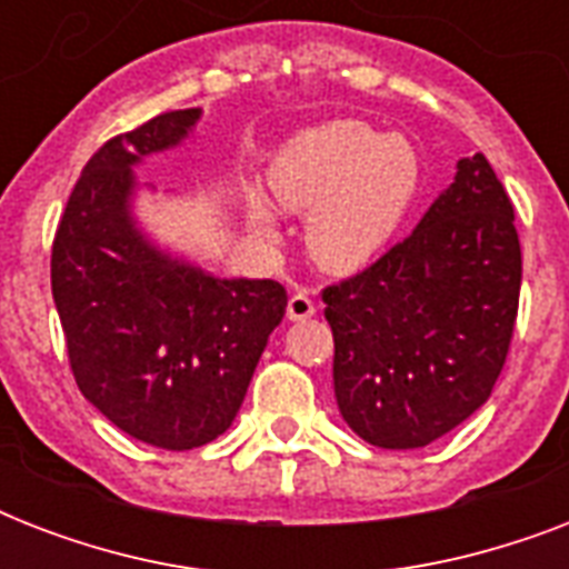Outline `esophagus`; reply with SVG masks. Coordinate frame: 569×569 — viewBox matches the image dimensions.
Returning a JSON list of instances; mask_svg holds the SVG:
<instances>
[{"label":"esophagus","instance_id":"obj_1","mask_svg":"<svg viewBox=\"0 0 569 569\" xmlns=\"http://www.w3.org/2000/svg\"><path fill=\"white\" fill-rule=\"evenodd\" d=\"M316 316V301L310 298V292H292L289 303H286V319L289 321H303V319H312Z\"/></svg>","mask_w":569,"mask_h":569}]
</instances>
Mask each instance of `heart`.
Instances as JSON below:
<instances>
[{"label": "heart", "mask_w": 569, "mask_h": 569, "mask_svg": "<svg viewBox=\"0 0 569 569\" xmlns=\"http://www.w3.org/2000/svg\"><path fill=\"white\" fill-rule=\"evenodd\" d=\"M422 186L410 138L380 136L363 120H325L295 132L268 168V189L286 212H307L303 239L325 271H360L387 248ZM244 218L262 241L277 239L266 194L248 191Z\"/></svg>", "instance_id": "b5f03b06"}]
</instances>
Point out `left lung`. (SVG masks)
Segmentation results:
<instances>
[{"label": "left lung", "instance_id": "8db88e82", "mask_svg": "<svg viewBox=\"0 0 569 569\" xmlns=\"http://www.w3.org/2000/svg\"><path fill=\"white\" fill-rule=\"evenodd\" d=\"M513 206L485 156L363 274L325 289L333 392L348 428L378 449H422L485 405L520 303Z\"/></svg>", "mask_w": 569, "mask_h": 569}]
</instances>
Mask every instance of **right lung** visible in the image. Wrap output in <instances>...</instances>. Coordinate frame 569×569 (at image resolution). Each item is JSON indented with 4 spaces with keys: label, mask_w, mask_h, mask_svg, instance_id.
Returning a JSON list of instances; mask_svg holds the SVG:
<instances>
[{
    "label": "right lung",
    "mask_w": 569,
    "mask_h": 569,
    "mask_svg": "<svg viewBox=\"0 0 569 569\" xmlns=\"http://www.w3.org/2000/svg\"><path fill=\"white\" fill-rule=\"evenodd\" d=\"M203 109L168 111L84 164L52 244V298L82 396L156 449L212 442L239 413L271 330L277 280L214 277L138 218L136 168L194 136Z\"/></svg>",
    "instance_id": "right-lung-1"
}]
</instances>
